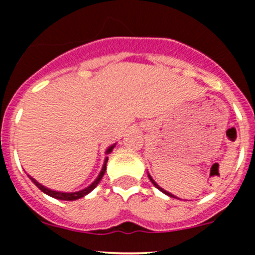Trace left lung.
<instances>
[{
	"label": "left lung",
	"mask_w": 255,
	"mask_h": 255,
	"mask_svg": "<svg viewBox=\"0 0 255 255\" xmlns=\"http://www.w3.org/2000/svg\"><path fill=\"white\" fill-rule=\"evenodd\" d=\"M148 177H149V180H150V181H151V182H153V185H154V186H155V187H156V189H159V190H160V191H161V192H164V194H165V195H168V196H170V197H175V196H174V195H171V194H170V192H168V191H165V190H164V189H161V187H160V186H159V185H158V184H156V182H155V181H154V180H153V179H151V176H150V175H149V174H148Z\"/></svg>",
	"instance_id": "left-lung-1"
}]
</instances>
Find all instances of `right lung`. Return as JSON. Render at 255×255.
Masks as SVG:
<instances>
[{
  "mask_svg": "<svg viewBox=\"0 0 255 255\" xmlns=\"http://www.w3.org/2000/svg\"><path fill=\"white\" fill-rule=\"evenodd\" d=\"M115 145H116V144H113V145L110 146V148L106 150V154L111 153V151L113 150V148H115ZM107 161H109V156H106V159H105V163H104V166H102V170L100 171L99 176L96 177V180H95V181L92 182V184L90 185V186H87L86 189H82V190H80V191H76V192L54 191V190H50V189H48V187L43 186L42 184H39V182H38L35 179H33L32 176H29V175H28V176H29V179L32 180L33 184H34L35 186H37L38 189L40 190V191H43V192H44V194L49 195V196L54 197V199H58V200H64V201H74V200L81 199V197H84L85 195L90 194V192H91L92 190H94L95 187L97 186V185H99V182L101 181L102 176L105 175V171H106V164H107Z\"/></svg>",
  "mask_w": 255,
  "mask_h": 255,
  "instance_id": "1",
  "label": "right lung"
}]
</instances>
